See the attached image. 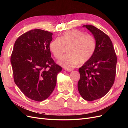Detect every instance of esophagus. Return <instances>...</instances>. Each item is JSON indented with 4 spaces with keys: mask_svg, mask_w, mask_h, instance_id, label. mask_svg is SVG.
<instances>
[{
    "mask_svg": "<svg viewBox=\"0 0 128 128\" xmlns=\"http://www.w3.org/2000/svg\"><path fill=\"white\" fill-rule=\"evenodd\" d=\"M64 70L66 71H67V72H72L73 70V69H72V68H65Z\"/></svg>",
    "mask_w": 128,
    "mask_h": 128,
    "instance_id": "obj_1",
    "label": "esophagus"
}]
</instances>
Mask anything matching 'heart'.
<instances>
[{"mask_svg": "<svg viewBox=\"0 0 128 128\" xmlns=\"http://www.w3.org/2000/svg\"><path fill=\"white\" fill-rule=\"evenodd\" d=\"M66 47H69V54L62 58L59 64L64 68H73L91 59L96 51V42L91 34L74 29L64 32L50 44V51L58 59L64 56Z\"/></svg>", "mask_w": 128, "mask_h": 128, "instance_id": "b5f03b06", "label": "heart"}]
</instances>
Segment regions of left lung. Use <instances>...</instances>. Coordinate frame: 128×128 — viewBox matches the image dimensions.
I'll return each mask as SVG.
<instances>
[{
  "label": "left lung",
  "instance_id": "left-lung-1",
  "mask_svg": "<svg viewBox=\"0 0 128 128\" xmlns=\"http://www.w3.org/2000/svg\"><path fill=\"white\" fill-rule=\"evenodd\" d=\"M83 27L92 34L96 42L94 56L79 68L80 79L77 84L82 97L88 102L102 98L114 84L117 57L110 38L92 25Z\"/></svg>",
  "mask_w": 128,
  "mask_h": 128
}]
</instances>
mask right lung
Wrapping results in <instances>:
<instances>
[{
	"label": "right lung",
	"instance_id": "1",
	"mask_svg": "<svg viewBox=\"0 0 128 128\" xmlns=\"http://www.w3.org/2000/svg\"><path fill=\"white\" fill-rule=\"evenodd\" d=\"M53 34L34 29L15 41L10 57L15 83L26 96L42 102L51 94L62 68L51 58Z\"/></svg>",
	"mask_w": 128,
	"mask_h": 128
}]
</instances>
